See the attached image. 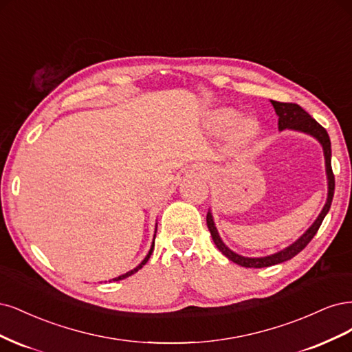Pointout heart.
<instances>
[{
  "label": "heart",
  "mask_w": 352,
  "mask_h": 352,
  "mask_svg": "<svg viewBox=\"0 0 352 352\" xmlns=\"http://www.w3.org/2000/svg\"><path fill=\"white\" fill-rule=\"evenodd\" d=\"M238 118H240V114H238L235 109L219 108L213 112L210 124L214 130L222 133V131H226L228 129H231ZM257 133H258V122L254 118L247 117V118L240 120L235 124L232 138H234L235 143L245 144L248 142H252L257 135Z\"/></svg>",
  "instance_id": "1"
}]
</instances>
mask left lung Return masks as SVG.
I'll return each mask as SVG.
<instances>
[{
    "label": "left lung",
    "instance_id": "8db88e82",
    "mask_svg": "<svg viewBox=\"0 0 352 352\" xmlns=\"http://www.w3.org/2000/svg\"><path fill=\"white\" fill-rule=\"evenodd\" d=\"M270 104L274 105L275 112L278 116V129H279V131L292 130V131L309 134V135H311L313 139H316L317 142L322 144L323 156H324L326 178H327V199H326V203H324L322 212L319 213V217L316 218V221L311 223L310 228L305 231L298 238V240H296L288 247L282 248V250H279L274 254L263 256V257H247V256H241V254L232 252L231 248L222 241V238H221V235L217 230V225H214L212 210L209 209L208 217H206V222H208V228L210 231L213 243L217 244L218 250L225 257H228L231 262L240 265L243 267H256V269L267 267V266H274V265H278V263H282V262H287V260L292 258L294 256H297L302 250V248L311 241V238L316 235V232L319 231L324 217L327 214L329 209H331L333 192H335V177H333L332 165H331L332 149H331V139H329L327 131L314 118H311L310 114H307V112H305L297 104H283V102H276V100H270Z\"/></svg>",
    "mask_w": 352,
    "mask_h": 352
}]
</instances>
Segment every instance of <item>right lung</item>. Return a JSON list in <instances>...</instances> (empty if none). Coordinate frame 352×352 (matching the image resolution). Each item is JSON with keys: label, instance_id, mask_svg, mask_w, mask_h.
Segmentation results:
<instances>
[{"label": "right lung", "instance_id": "1", "mask_svg": "<svg viewBox=\"0 0 352 352\" xmlns=\"http://www.w3.org/2000/svg\"><path fill=\"white\" fill-rule=\"evenodd\" d=\"M157 226V225H156ZM155 236H156V228H155V235H153V243H152V245H151V250H149V253H147L146 254V257L142 260V262H140V265H138V266H135L134 269H131V270H129V272H126V274H124V275H120L118 278H114V279H111V280H121V279H126V278H129V276H131L133 274H135V272H138L139 269H142L146 263H147V260H149L151 258V254H152V252H153V247H155ZM109 280V282H111Z\"/></svg>", "mask_w": 352, "mask_h": 352}]
</instances>
